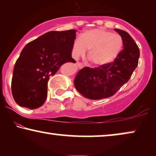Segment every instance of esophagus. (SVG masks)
Instances as JSON below:
<instances>
[{"instance_id": "esophagus-1", "label": "esophagus", "mask_w": 156, "mask_h": 156, "mask_svg": "<svg viewBox=\"0 0 156 156\" xmlns=\"http://www.w3.org/2000/svg\"><path fill=\"white\" fill-rule=\"evenodd\" d=\"M76 67H79V68H82L83 66H84V65H83V64L81 63V62H76Z\"/></svg>"}]
</instances>
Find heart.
<instances>
[{
  "label": "heart",
  "mask_w": 156,
  "mask_h": 156,
  "mask_svg": "<svg viewBox=\"0 0 156 156\" xmlns=\"http://www.w3.org/2000/svg\"><path fill=\"white\" fill-rule=\"evenodd\" d=\"M122 47V37L118 34L96 28L84 31L80 38L74 40L72 55L77 59L89 50L87 57L91 63L96 67H102L112 62L120 54Z\"/></svg>",
  "instance_id": "1"
}]
</instances>
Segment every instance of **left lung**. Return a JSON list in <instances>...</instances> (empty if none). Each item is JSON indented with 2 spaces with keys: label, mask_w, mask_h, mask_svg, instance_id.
Segmentation results:
<instances>
[{
  "label": "left lung",
  "mask_w": 156,
  "mask_h": 156,
  "mask_svg": "<svg viewBox=\"0 0 156 156\" xmlns=\"http://www.w3.org/2000/svg\"><path fill=\"white\" fill-rule=\"evenodd\" d=\"M123 40V49L112 62L102 67H84L79 71L74 84L76 90L89 99L112 97L126 84L138 64L139 48L126 32L114 29Z\"/></svg>",
  "instance_id": "1"
}]
</instances>
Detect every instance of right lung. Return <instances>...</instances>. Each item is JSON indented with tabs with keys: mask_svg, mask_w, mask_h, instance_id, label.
<instances>
[{
	"mask_svg": "<svg viewBox=\"0 0 156 156\" xmlns=\"http://www.w3.org/2000/svg\"><path fill=\"white\" fill-rule=\"evenodd\" d=\"M76 30L50 31L25 46L12 73L11 89L19 106L39 108L48 97V82L66 62L75 63L72 57Z\"/></svg>",
	"mask_w": 156,
	"mask_h": 156,
	"instance_id": "add662e5",
	"label": "right lung"
}]
</instances>
